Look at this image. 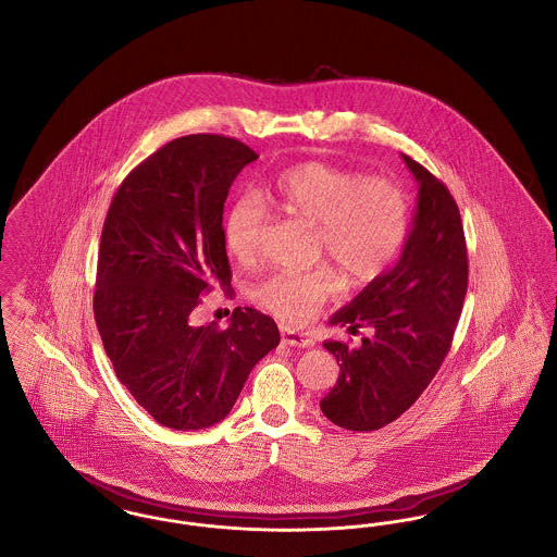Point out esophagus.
Here are the masks:
<instances>
[{
  "instance_id": "34e87169",
  "label": "esophagus",
  "mask_w": 557,
  "mask_h": 557,
  "mask_svg": "<svg viewBox=\"0 0 557 557\" xmlns=\"http://www.w3.org/2000/svg\"><path fill=\"white\" fill-rule=\"evenodd\" d=\"M280 332H282V343H286V345L298 346V348H311L315 345L311 336H307L302 332H296V330L286 327V325H282Z\"/></svg>"
}]
</instances>
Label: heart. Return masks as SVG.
Returning <instances> with one entry per match:
<instances>
[{"mask_svg": "<svg viewBox=\"0 0 557 557\" xmlns=\"http://www.w3.org/2000/svg\"><path fill=\"white\" fill-rule=\"evenodd\" d=\"M267 202L315 225L318 255H327L345 284L359 288L377 280L397 259L409 234V196L388 177H363L338 164L307 160L280 173L263 194ZM265 223L263 202L238 198L223 221V242L238 263L255 261ZM330 265L275 271L252 286V298L292 325L315 318L338 292Z\"/></svg>", "mask_w": 557, "mask_h": 557, "instance_id": "1", "label": "heart"}]
</instances>
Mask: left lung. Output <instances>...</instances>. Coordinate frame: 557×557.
I'll list each match as a JSON object with an SVG mask.
<instances>
[{
    "mask_svg": "<svg viewBox=\"0 0 557 557\" xmlns=\"http://www.w3.org/2000/svg\"><path fill=\"white\" fill-rule=\"evenodd\" d=\"M420 184L418 211L397 265L373 280L330 323L370 327L352 348L327 341L341 375L319 407L332 424L380 430L400 418L428 388L450 350L468 290L461 214L447 186L403 154Z\"/></svg>",
    "mask_w": 557,
    "mask_h": 557,
    "instance_id": "left-lung-1",
    "label": "left lung"
}]
</instances>
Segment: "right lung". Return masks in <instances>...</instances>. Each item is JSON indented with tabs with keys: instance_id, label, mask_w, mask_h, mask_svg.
Returning a JSON list of instances; mask_svg holds the SVG:
<instances>
[{
	"instance_id": "obj_1",
	"label": "right lung",
	"mask_w": 557,
	"mask_h": 557,
	"mask_svg": "<svg viewBox=\"0 0 557 557\" xmlns=\"http://www.w3.org/2000/svg\"><path fill=\"white\" fill-rule=\"evenodd\" d=\"M257 159L236 137H177L133 169L108 209L96 325L121 384L173 430L221 422L252 368L280 345L275 321L250 307H236L230 325L194 323L200 296L232 282L223 207Z\"/></svg>"
}]
</instances>
